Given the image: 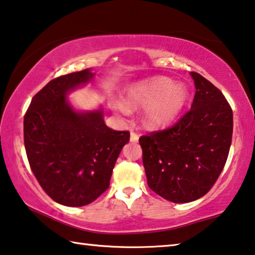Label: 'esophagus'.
Instances as JSON below:
<instances>
[{
    "instance_id": "esophagus-1",
    "label": "esophagus",
    "mask_w": 255,
    "mask_h": 255,
    "mask_svg": "<svg viewBox=\"0 0 255 255\" xmlns=\"http://www.w3.org/2000/svg\"><path fill=\"white\" fill-rule=\"evenodd\" d=\"M138 138H139V136L137 135L136 132H134V131L130 132V142L137 143V142H138Z\"/></svg>"
}]
</instances>
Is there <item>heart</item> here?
I'll return each instance as SVG.
<instances>
[{
    "mask_svg": "<svg viewBox=\"0 0 255 255\" xmlns=\"http://www.w3.org/2000/svg\"><path fill=\"white\" fill-rule=\"evenodd\" d=\"M189 98L191 94L185 84L175 83L167 77H154L131 85L125 96V104H118V110L128 115L129 109L145 107L144 125L159 129L175 123Z\"/></svg>",
    "mask_w": 255,
    "mask_h": 255,
    "instance_id": "1",
    "label": "heart"
}]
</instances>
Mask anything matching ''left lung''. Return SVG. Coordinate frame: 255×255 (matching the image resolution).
I'll return each instance as SVG.
<instances>
[{"instance_id":"1","label":"left lung","mask_w":255,"mask_h":255,"mask_svg":"<svg viewBox=\"0 0 255 255\" xmlns=\"http://www.w3.org/2000/svg\"><path fill=\"white\" fill-rule=\"evenodd\" d=\"M195 85L191 110L175 126L142 136L148 187L173 203L207 194L227 161L233 136V110L215 85L191 72Z\"/></svg>"}]
</instances>
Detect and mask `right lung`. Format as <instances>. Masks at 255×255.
<instances>
[{
	"label": "right lung",
	"instance_id": "obj_1",
	"mask_svg": "<svg viewBox=\"0 0 255 255\" xmlns=\"http://www.w3.org/2000/svg\"><path fill=\"white\" fill-rule=\"evenodd\" d=\"M91 69L47 83L23 118V139L36 179L48 196L66 207H83L109 188L112 170L129 131L109 128L103 109L79 111L68 95L92 82Z\"/></svg>",
	"mask_w": 255,
	"mask_h": 255
}]
</instances>
